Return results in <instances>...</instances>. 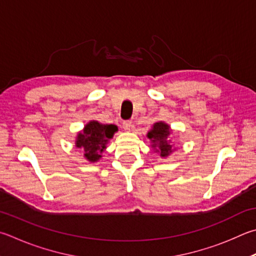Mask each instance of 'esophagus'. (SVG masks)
Wrapping results in <instances>:
<instances>
[{"label":"esophagus","mask_w":256,"mask_h":256,"mask_svg":"<svg viewBox=\"0 0 256 256\" xmlns=\"http://www.w3.org/2000/svg\"><path fill=\"white\" fill-rule=\"evenodd\" d=\"M131 128H132L131 120H124V122H123V128L125 130V131H130V130H131Z\"/></svg>","instance_id":"esophagus-1"}]
</instances>
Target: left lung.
<instances>
[{"label": "left lung", "mask_w": 256, "mask_h": 256, "mask_svg": "<svg viewBox=\"0 0 256 256\" xmlns=\"http://www.w3.org/2000/svg\"><path fill=\"white\" fill-rule=\"evenodd\" d=\"M170 134L171 130L168 124L164 122H156L153 124L152 128L146 136L151 141V148H154L156 152H159L162 158H166L174 151L172 143L169 141Z\"/></svg>", "instance_id": "left-lung-1"}]
</instances>
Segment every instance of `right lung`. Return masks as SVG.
Instances as JSON below:
<instances>
[{
  "instance_id": "obj_1",
  "label": "right lung",
  "mask_w": 256,
  "mask_h": 256,
  "mask_svg": "<svg viewBox=\"0 0 256 256\" xmlns=\"http://www.w3.org/2000/svg\"><path fill=\"white\" fill-rule=\"evenodd\" d=\"M118 131L114 124H100L97 120L88 122L82 132L77 134L75 146L84 151V156L90 162H97L106 148L110 138Z\"/></svg>"
}]
</instances>
